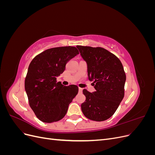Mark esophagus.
<instances>
[{
    "label": "esophagus",
    "mask_w": 155,
    "mask_h": 155,
    "mask_svg": "<svg viewBox=\"0 0 155 155\" xmlns=\"http://www.w3.org/2000/svg\"><path fill=\"white\" fill-rule=\"evenodd\" d=\"M82 91H83V88H79V93H82Z\"/></svg>",
    "instance_id": "1"
}]
</instances>
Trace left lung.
Instances as JSON below:
<instances>
[{"mask_svg":"<svg viewBox=\"0 0 155 155\" xmlns=\"http://www.w3.org/2000/svg\"><path fill=\"white\" fill-rule=\"evenodd\" d=\"M87 63L89 80L96 91H83L86 97L81 104L83 114L93 121H105L114 114L124 97L126 75L120 60L101 47L77 46Z\"/></svg>","mask_w":155,"mask_h":155,"instance_id":"obj_1","label":"left lung"}]
</instances>
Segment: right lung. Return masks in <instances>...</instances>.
Listing matches in <instances>:
<instances>
[{"label":"right lung","instance_id":"1","mask_svg":"<svg viewBox=\"0 0 155 155\" xmlns=\"http://www.w3.org/2000/svg\"><path fill=\"white\" fill-rule=\"evenodd\" d=\"M78 54L79 51L74 46H61L46 50L31 61L25 78V91L31 109L43 122H55L64 118L69 104L78 94V86H64L57 82L67 62Z\"/></svg>","mask_w":155,"mask_h":155}]
</instances>
